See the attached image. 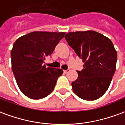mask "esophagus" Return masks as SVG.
<instances>
[{"mask_svg":"<svg viewBox=\"0 0 125 125\" xmlns=\"http://www.w3.org/2000/svg\"><path fill=\"white\" fill-rule=\"evenodd\" d=\"M69 71H70L69 70H63V72H64L65 74H66V73H68Z\"/></svg>","mask_w":125,"mask_h":125,"instance_id":"obj_1","label":"esophagus"}]
</instances>
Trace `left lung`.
<instances>
[{
    "label": "left lung",
    "mask_w": 125,
    "mask_h": 125,
    "mask_svg": "<svg viewBox=\"0 0 125 125\" xmlns=\"http://www.w3.org/2000/svg\"><path fill=\"white\" fill-rule=\"evenodd\" d=\"M65 38L84 63L72 83L74 93L85 100L99 99L108 90L116 71L117 52L112 42L93 30L68 32Z\"/></svg>",
    "instance_id": "left-lung-1"
}]
</instances>
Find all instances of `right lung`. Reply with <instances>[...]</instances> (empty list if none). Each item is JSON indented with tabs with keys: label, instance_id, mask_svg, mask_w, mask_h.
<instances>
[{
	"label": "right lung",
	"instance_id": "right-lung-1",
	"mask_svg": "<svg viewBox=\"0 0 125 125\" xmlns=\"http://www.w3.org/2000/svg\"><path fill=\"white\" fill-rule=\"evenodd\" d=\"M65 34L36 31L21 36L14 42L11 52L12 71L20 91L28 97L42 99L53 91L63 71L47 68L43 63Z\"/></svg>",
	"mask_w": 125,
	"mask_h": 125
}]
</instances>
